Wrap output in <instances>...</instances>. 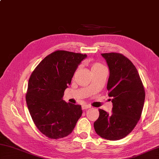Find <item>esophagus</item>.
Wrapping results in <instances>:
<instances>
[{
  "mask_svg": "<svg viewBox=\"0 0 159 159\" xmlns=\"http://www.w3.org/2000/svg\"><path fill=\"white\" fill-rule=\"evenodd\" d=\"M89 108H91V106L89 105H87V104H83L82 106V108L83 110H86V109H88Z\"/></svg>",
  "mask_w": 159,
  "mask_h": 159,
  "instance_id": "1",
  "label": "esophagus"
}]
</instances>
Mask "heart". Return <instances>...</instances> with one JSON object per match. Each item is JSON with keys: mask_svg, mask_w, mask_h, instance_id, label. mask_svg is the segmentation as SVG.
Here are the masks:
<instances>
[{"mask_svg": "<svg viewBox=\"0 0 159 159\" xmlns=\"http://www.w3.org/2000/svg\"><path fill=\"white\" fill-rule=\"evenodd\" d=\"M103 67H103V66L102 64H100V63H99V62L92 63L91 66H90L91 71H92V73H93V72H94V71H97L98 70H101V69H102Z\"/></svg>", "mask_w": 159, "mask_h": 159, "instance_id": "1", "label": "heart"}]
</instances>
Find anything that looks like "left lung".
Segmentation results:
<instances>
[{
	"label": "left lung",
	"mask_w": 159,
	"mask_h": 159,
	"mask_svg": "<svg viewBox=\"0 0 159 159\" xmlns=\"http://www.w3.org/2000/svg\"><path fill=\"white\" fill-rule=\"evenodd\" d=\"M110 75L107 89L112 109L108 113L99 109L94 123L97 134L104 139L117 140L131 133L139 121L145 99L142 80L134 65L122 54L102 53Z\"/></svg>",
	"instance_id": "left-lung-1"
}]
</instances>
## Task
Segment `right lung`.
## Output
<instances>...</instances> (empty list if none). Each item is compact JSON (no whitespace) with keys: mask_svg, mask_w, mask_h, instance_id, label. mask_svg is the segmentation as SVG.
<instances>
[{"mask_svg":"<svg viewBox=\"0 0 159 159\" xmlns=\"http://www.w3.org/2000/svg\"><path fill=\"white\" fill-rule=\"evenodd\" d=\"M86 54L56 51L37 66L29 79L25 100L39 131L51 139L70 135L81 117L80 105L63 101L66 88Z\"/></svg>","mask_w":159,"mask_h":159,"instance_id":"obj_1","label":"right lung"}]
</instances>
